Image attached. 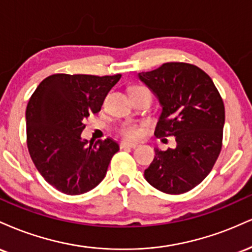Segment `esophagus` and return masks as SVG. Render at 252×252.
I'll list each match as a JSON object with an SVG mask.
<instances>
[{
	"label": "esophagus",
	"mask_w": 252,
	"mask_h": 252,
	"mask_svg": "<svg viewBox=\"0 0 252 252\" xmlns=\"http://www.w3.org/2000/svg\"><path fill=\"white\" fill-rule=\"evenodd\" d=\"M138 146V143H132V141H121L120 149H125V147H131V149H135Z\"/></svg>",
	"instance_id": "1"
}]
</instances>
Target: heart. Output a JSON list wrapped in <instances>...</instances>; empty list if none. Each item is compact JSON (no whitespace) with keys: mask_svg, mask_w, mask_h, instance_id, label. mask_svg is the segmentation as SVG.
Returning a JSON list of instances; mask_svg holds the SVG:
<instances>
[{"mask_svg":"<svg viewBox=\"0 0 252 252\" xmlns=\"http://www.w3.org/2000/svg\"><path fill=\"white\" fill-rule=\"evenodd\" d=\"M140 90H146V88L143 87V86H134V87H132L131 92L140 91ZM118 131H119V133L124 138L135 139L141 134V132H143V124L127 121V123H124L123 125L119 127Z\"/></svg>","mask_w":252,"mask_h":252,"instance_id":"obj_1","label":"heart"}]
</instances>
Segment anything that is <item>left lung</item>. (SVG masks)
I'll return each mask as SVG.
<instances>
[{"instance_id": "left-lung-1", "label": "left lung", "mask_w": 252, "mask_h": 252, "mask_svg": "<svg viewBox=\"0 0 252 252\" xmlns=\"http://www.w3.org/2000/svg\"><path fill=\"white\" fill-rule=\"evenodd\" d=\"M138 75L162 106L156 137L173 135L177 141L176 149L155 150L145 179L164 193H185L206 178L220 156L223 99L208 74L191 63L166 62Z\"/></svg>"}]
</instances>
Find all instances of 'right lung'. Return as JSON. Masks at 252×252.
Instances as JSON below:
<instances>
[{"label":"right lung","instance_id":"1","mask_svg":"<svg viewBox=\"0 0 252 252\" xmlns=\"http://www.w3.org/2000/svg\"><path fill=\"white\" fill-rule=\"evenodd\" d=\"M115 75L53 74L37 86L26 111L27 146L35 167L62 193L93 190L105 178L119 145L112 139L82 140L85 120L97 113Z\"/></svg>","mask_w":252,"mask_h":252}]
</instances>
